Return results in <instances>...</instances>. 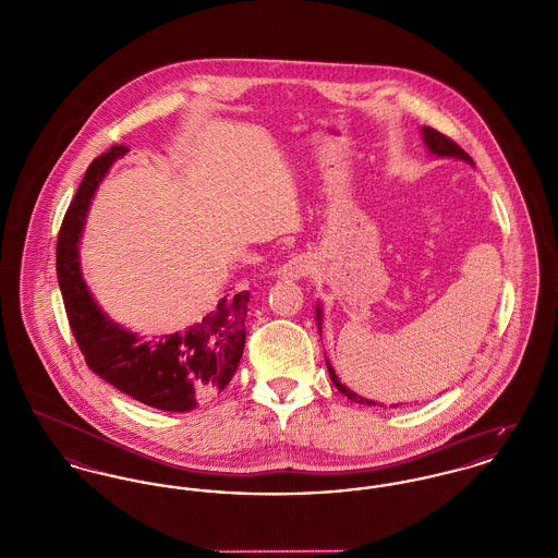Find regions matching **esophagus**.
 I'll use <instances>...</instances> for the list:
<instances>
[{"label":"esophagus","instance_id":"1","mask_svg":"<svg viewBox=\"0 0 558 558\" xmlns=\"http://www.w3.org/2000/svg\"><path fill=\"white\" fill-rule=\"evenodd\" d=\"M308 272H311V262H308V258L304 254H294V256H290L288 260L281 264L277 275L281 279H302Z\"/></svg>","mask_w":558,"mask_h":558}]
</instances>
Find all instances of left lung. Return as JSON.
I'll use <instances>...</instances> for the list:
<instances>
[{
    "mask_svg": "<svg viewBox=\"0 0 558 558\" xmlns=\"http://www.w3.org/2000/svg\"><path fill=\"white\" fill-rule=\"evenodd\" d=\"M423 140H425L429 151L436 154V156H450V158H459V160H465V162H472V165H474L472 156H470L465 149L461 148V146H457L450 137H446L440 131H436V129H432V126H423ZM317 326L322 328V311H319V308H317ZM328 371H330V378H332L336 389H338L342 396H347L349 400H353V402H357V404H368V407L376 404V402H372V400H366V398L353 393V391L347 389L344 385H340V380H338V376H336L335 368L330 366V362H328Z\"/></svg>",
    "mask_w": 558,
    "mask_h": 558,
    "instance_id": "1",
    "label": "left lung"
}]
</instances>
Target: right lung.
<instances>
[{
  "instance_id": "obj_1",
  "label": "right lung",
  "mask_w": 558,
  "mask_h": 558,
  "mask_svg": "<svg viewBox=\"0 0 558 558\" xmlns=\"http://www.w3.org/2000/svg\"><path fill=\"white\" fill-rule=\"evenodd\" d=\"M129 151L112 146L97 156L75 192L57 241V277L75 342L90 371L151 409L187 412L223 391L245 349L250 292L223 296L218 308L186 335L142 340L112 324L88 294L77 241L90 198L113 160Z\"/></svg>"
}]
</instances>
